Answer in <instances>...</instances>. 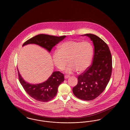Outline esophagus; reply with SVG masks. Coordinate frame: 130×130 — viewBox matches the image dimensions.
Returning a JSON list of instances; mask_svg holds the SVG:
<instances>
[{
    "mask_svg": "<svg viewBox=\"0 0 130 130\" xmlns=\"http://www.w3.org/2000/svg\"><path fill=\"white\" fill-rule=\"evenodd\" d=\"M70 77V75H65V76H64V77H65V79H67V78H68Z\"/></svg>",
    "mask_w": 130,
    "mask_h": 130,
    "instance_id": "esophagus-1",
    "label": "esophagus"
}]
</instances>
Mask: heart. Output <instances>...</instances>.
Returning <instances> with one entry per match:
<instances>
[{"label": "heart", "mask_w": 130, "mask_h": 130, "mask_svg": "<svg viewBox=\"0 0 130 130\" xmlns=\"http://www.w3.org/2000/svg\"><path fill=\"white\" fill-rule=\"evenodd\" d=\"M93 54L92 45L88 42L74 40H68L61 44L59 50H56L53 54V60L55 66L63 70L69 63L66 69L67 73L76 71L83 73L90 66Z\"/></svg>", "instance_id": "heart-1"}]
</instances>
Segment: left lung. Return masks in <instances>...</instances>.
<instances>
[{"instance_id":"1","label":"left lung","mask_w":130,"mask_h":130,"mask_svg":"<svg viewBox=\"0 0 130 130\" xmlns=\"http://www.w3.org/2000/svg\"><path fill=\"white\" fill-rule=\"evenodd\" d=\"M84 36L90 37L93 44V61L86 71L78 75L73 92L77 98L89 101L98 97L108 84L112 72V57L108 46L102 39L91 34Z\"/></svg>"}]
</instances>
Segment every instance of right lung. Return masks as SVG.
<instances>
[{
    "label": "right lung",
    "instance_id": "obj_1",
    "mask_svg": "<svg viewBox=\"0 0 130 130\" xmlns=\"http://www.w3.org/2000/svg\"><path fill=\"white\" fill-rule=\"evenodd\" d=\"M66 37L40 34L28 39L22 46L29 44L38 45L50 52L53 48ZM19 82L26 92L31 98L40 102H48L56 96L59 85L64 80V74L59 71L54 72L47 80L42 83L31 84L23 79L19 73Z\"/></svg>",
    "mask_w": 130,
    "mask_h": 130
}]
</instances>
